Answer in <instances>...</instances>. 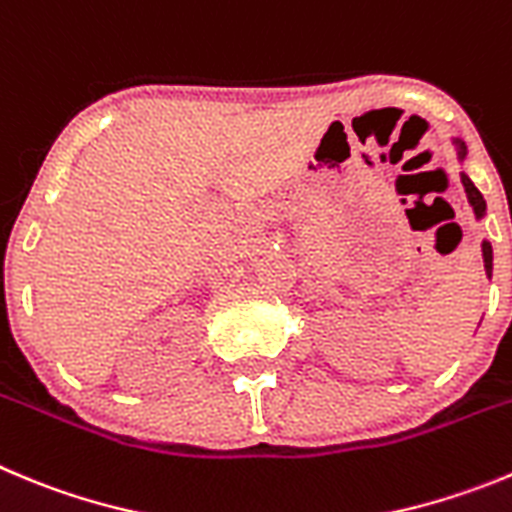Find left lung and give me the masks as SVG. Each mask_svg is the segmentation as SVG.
<instances>
[{
    "mask_svg": "<svg viewBox=\"0 0 512 512\" xmlns=\"http://www.w3.org/2000/svg\"><path fill=\"white\" fill-rule=\"evenodd\" d=\"M452 142H454V149H457V159H459V162H464V159H467V144H464L462 139H457V137H454ZM462 185H464V192H467V200H470L472 210H475V218L482 220V218H485V213H487V203H485V198H482V192L477 190L475 182L464 175V172H462ZM482 261H485V274L492 276V246H490V241H482Z\"/></svg>",
    "mask_w": 512,
    "mask_h": 512,
    "instance_id": "8db88e82",
    "label": "left lung"
}]
</instances>
